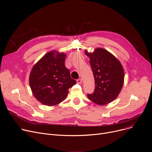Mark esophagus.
I'll list each match as a JSON object with an SVG mask.
<instances>
[{
	"instance_id": "esophagus-1",
	"label": "esophagus",
	"mask_w": 152,
	"mask_h": 152,
	"mask_svg": "<svg viewBox=\"0 0 152 152\" xmlns=\"http://www.w3.org/2000/svg\"><path fill=\"white\" fill-rule=\"evenodd\" d=\"M76 82H77V84H81L82 83L83 81H82L81 79H77V80H76Z\"/></svg>"
}]
</instances>
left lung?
I'll return each instance as SVG.
<instances>
[{
    "mask_svg": "<svg viewBox=\"0 0 152 152\" xmlns=\"http://www.w3.org/2000/svg\"><path fill=\"white\" fill-rule=\"evenodd\" d=\"M85 54L90 58L95 80L94 92L87 97L99 105H105L113 102L122 89L123 67L112 53L102 48H97L92 53L86 50Z\"/></svg>",
    "mask_w": 152,
    "mask_h": 152,
    "instance_id": "8db88e82",
    "label": "left lung"
}]
</instances>
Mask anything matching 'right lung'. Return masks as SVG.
<instances>
[{"label": "right lung", "instance_id": "obj_1", "mask_svg": "<svg viewBox=\"0 0 152 152\" xmlns=\"http://www.w3.org/2000/svg\"><path fill=\"white\" fill-rule=\"evenodd\" d=\"M66 53L52 50L35 65L29 83L34 97L42 104L57 105L67 97L68 89L76 84L65 65Z\"/></svg>", "mask_w": 152, "mask_h": 152}]
</instances>
